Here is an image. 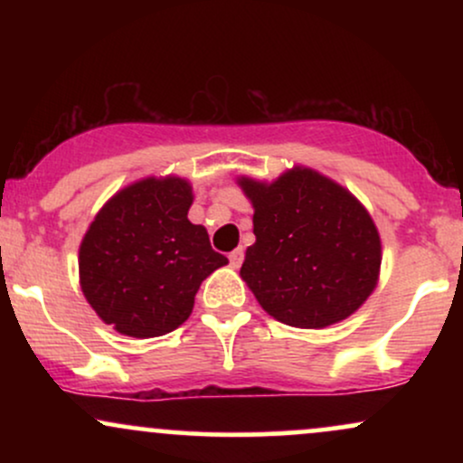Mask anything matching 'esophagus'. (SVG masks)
<instances>
[{
  "label": "esophagus",
  "mask_w": 463,
  "mask_h": 463,
  "mask_svg": "<svg viewBox=\"0 0 463 463\" xmlns=\"http://www.w3.org/2000/svg\"><path fill=\"white\" fill-rule=\"evenodd\" d=\"M228 259H231V265H232V268H239V265L243 263V248L232 250V252L228 254Z\"/></svg>",
  "instance_id": "obj_1"
}]
</instances>
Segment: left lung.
I'll return each instance as SVG.
<instances>
[{
  "label": "left lung",
  "instance_id": "obj_1",
  "mask_svg": "<svg viewBox=\"0 0 463 463\" xmlns=\"http://www.w3.org/2000/svg\"><path fill=\"white\" fill-rule=\"evenodd\" d=\"M257 241L241 279L274 320L326 328L353 316L381 274V235L346 187L294 165L272 183L239 176Z\"/></svg>",
  "mask_w": 463,
  "mask_h": 463
}]
</instances>
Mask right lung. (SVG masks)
<instances>
[{"label":"right lung","instance_id":"1","mask_svg":"<svg viewBox=\"0 0 463 463\" xmlns=\"http://www.w3.org/2000/svg\"><path fill=\"white\" fill-rule=\"evenodd\" d=\"M194 187L147 176L119 189L80 243V287L99 320L128 337H161L194 311L202 280L228 263L191 224Z\"/></svg>","mask_w":463,"mask_h":463}]
</instances>
